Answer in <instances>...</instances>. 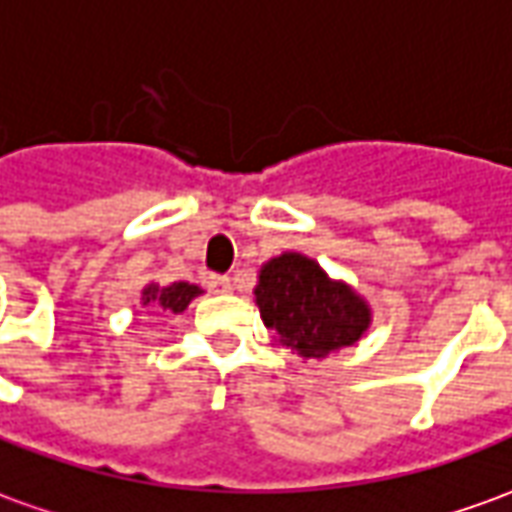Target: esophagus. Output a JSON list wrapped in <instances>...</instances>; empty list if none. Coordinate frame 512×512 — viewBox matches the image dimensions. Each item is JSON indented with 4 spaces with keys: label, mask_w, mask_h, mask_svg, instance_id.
Here are the masks:
<instances>
[{
    "label": "esophagus",
    "mask_w": 512,
    "mask_h": 512,
    "mask_svg": "<svg viewBox=\"0 0 512 512\" xmlns=\"http://www.w3.org/2000/svg\"><path fill=\"white\" fill-rule=\"evenodd\" d=\"M231 287H234V284H231V278L228 276H211L209 278L211 292H231Z\"/></svg>",
    "instance_id": "obj_1"
}]
</instances>
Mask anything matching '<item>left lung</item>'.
Segmentation results:
<instances>
[{
	"label": "left lung",
	"instance_id": "obj_1",
	"mask_svg": "<svg viewBox=\"0 0 512 512\" xmlns=\"http://www.w3.org/2000/svg\"><path fill=\"white\" fill-rule=\"evenodd\" d=\"M256 306L276 343L303 359H326L370 329L368 301L345 281L331 278L303 253H281L262 264Z\"/></svg>",
	"mask_w": 512,
	"mask_h": 512
}]
</instances>
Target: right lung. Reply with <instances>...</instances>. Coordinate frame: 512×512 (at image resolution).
Segmentation results:
<instances>
[{"label": "right lung", "instance_id": "1", "mask_svg": "<svg viewBox=\"0 0 512 512\" xmlns=\"http://www.w3.org/2000/svg\"><path fill=\"white\" fill-rule=\"evenodd\" d=\"M200 292L203 290L195 287V284H189V281H175V284H169V287L147 284L142 290V306H158V309H164V312L181 315L183 309L195 301Z\"/></svg>", "mask_w": 512, "mask_h": 512}]
</instances>
